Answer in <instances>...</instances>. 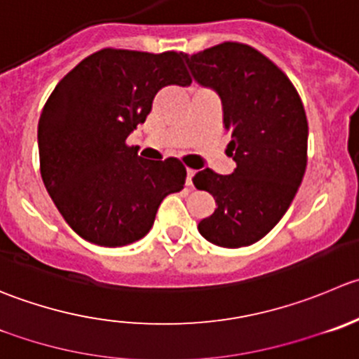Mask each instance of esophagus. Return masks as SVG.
<instances>
[{
  "instance_id": "esophagus-1",
  "label": "esophagus",
  "mask_w": 359,
  "mask_h": 359,
  "mask_svg": "<svg viewBox=\"0 0 359 359\" xmlns=\"http://www.w3.org/2000/svg\"><path fill=\"white\" fill-rule=\"evenodd\" d=\"M194 170L187 168V179H186V186H193V177H194Z\"/></svg>"
}]
</instances>
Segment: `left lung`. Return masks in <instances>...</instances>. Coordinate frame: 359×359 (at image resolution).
<instances>
[{
	"mask_svg": "<svg viewBox=\"0 0 359 359\" xmlns=\"http://www.w3.org/2000/svg\"><path fill=\"white\" fill-rule=\"evenodd\" d=\"M193 76L221 96L222 124L231 133V175L205 168L193 177L215 200L198 231L236 249L263 238L290 208L307 168L309 124L293 82L254 47L224 41L186 54Z\"/></svg>",
	"mask_w": 359,
	"mask_h": 359,
	"instance_id": "left-lung-1",
	"label": "left lung"
}]
</instances>
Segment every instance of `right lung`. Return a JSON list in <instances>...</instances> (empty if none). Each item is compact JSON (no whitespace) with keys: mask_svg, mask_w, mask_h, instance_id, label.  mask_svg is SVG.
I'll return each mask as SVG.
<instances>
[{"mask_svg":"<svg viewBox=\"0 0 359 359\" xmlns=\"http://www.w3.org/2000/svg\"><path fill=\"white\" fill-rule=\"evenodd\" d=\"M184 52L102 48L66 73L38 123L40 173L69 228L87 242L144 238L159 205L179 193L186 166L147 161L126 144L166 86H189Z\"/></svg>","mask_w":359,"mask_h":359,"instance_id":"right-lung-1","label":"right lung"}]
</instances>
